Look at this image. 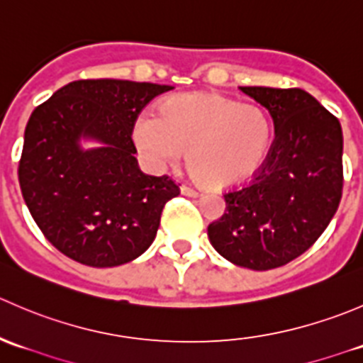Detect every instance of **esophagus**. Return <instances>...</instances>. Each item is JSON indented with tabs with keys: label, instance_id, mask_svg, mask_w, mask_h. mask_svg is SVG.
I'll use <instances>...</instances> for the list:
<instances>
[{
	"label": "esophagus",
	"instance_id": "34e87169",
	"mask_svg": "<svg viewBox=\"0 0 363 363\" xmlns=\"http://www.w3.org/2000/svg\"><path fill=\"white\" fill-rule=\"evenodd\" d=\"M181 193H182V195H188V196H196V195H199V189L193 188V186L182 184L181 186Z\"/></svg>",
	"mask_w": 363,
	"mask_h": 363
}]
</instances>
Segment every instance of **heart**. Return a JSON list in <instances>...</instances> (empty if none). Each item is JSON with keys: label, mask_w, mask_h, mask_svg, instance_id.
<instances>
[{"label": "heart", "mask_w": 363, "mask_h": 363, "mask_svg": "<svg viewBox=\"0 0 363 363\" xmlns=\"http://www.w3.org/2000/svg\"><path fill=\"white\" fill-rule=\"evenodd\" d=\"M131 138L152 170L172 168L189 149V167L212 188L250 181L274 142L269 112L216 93L177 94L135 119Z\"/></svg>", "instance_id": "obj_1"}]
</instances>
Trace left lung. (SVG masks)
I'll return each instance as SVG.
<instances>
[{"instance_id":"left-lung-1","label":"left lung","mask_w":363,"mask_h":363,"mask_svg":"<svg viewBox=\"0 0 363 363\" xmlns=\"http://www.w3.org/2000/svg\"><path fill=\"white\" fill-rule=\"evenodd\" d=\"M274 119L276 138L252 181L223 193L225 214L208 225L214 250L235 265L270 270L320 239L342 196V130L303 89L240 87Z\"/></svg>"}]
</instances>
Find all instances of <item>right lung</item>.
<instances>
[{
  "instance_id": "add662e5",
  "label": "right lung",
  "mask_w": 363,
  "mask_h": 363,
  "mask_svg": "<svg viewBox=\"0 0 363 363\" xmlns=\"http://www.w3.org/2000/svg\"><path fill=\"white\" fill-rule=\"evenodd\" d=\"M174 89L151 82H69L35 108L24 131L19 184L45 239L87 267H117L147 250L161 212L181 189L168 175L140 172L133 123L145 105ZM80 136L105 148L82 152Z\"/></svg>"
}]
</instances>
